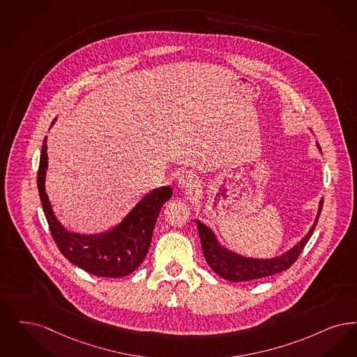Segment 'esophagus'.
<instances>
[{
    "label": "esophagus",
    "instance_id": "1",
    "mask_svg": "<svg viewBox=\"0 0 357 357\" xmlns=\"http://www.w3.org/2000/svg\"><path fill=\"white\" fill-rule=\"evenodd\" d=\"M177 185L184 192H192L195 188H197V185H199V178L190 172H183L178 176Z\"/></svg>",
    "mask_w": 357,
    "mask_h": 357
}]
</instances>
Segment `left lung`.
Masks as SVG:
<instances>
[{"label": "left lung", "instance_id": "8db88e82", "mask_svg": "<svg viewBox=\"0 0 357 357\" xmlns=\"http://www.w3.org/2000/svg\"><path fill=\"white\" fill-rule=\"evenodd\" d=\"M319 151L320 145L316 144ZM323 202L321 199L319 202V211L317 216L314 218L312 227L308 233L296 244L292 248L288 249L282 255H279L272 259H256V257H248L243 256L234 250L227 248L218 241V236L211 229L208 225H205L200 220H196L197 229L202 240V252L204 257L208 265L218 273L220 278L233 281V282H241V281H252V280L263 279L272 275L280 273L285 269H288L292 264L295 263L301 253V250L308 243L312 233L316 228V224L320 218L321 209H323Z\"/></svg>", "mask_w": 357, "mask_h": 357}]
</instances>
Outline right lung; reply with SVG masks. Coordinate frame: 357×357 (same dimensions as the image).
Segmentation results:
<instances>
[{
	"label": "right lung",
	"instance_id": "obj_1",
	"mask_svg": "<svg viewBox=\"0 0 357 357\" xmlns=\"http://www.w3.org/2000/svg\"><path fill=\"white\" fill-rule=\"evenodd\" d=\"M47 139L40 157L37 186L50 232L60 252L73 265L94 276L119 279L130 275L149 250L160 211L173 195L171 186H160L144 195L120 222L104 232H70L56 218L45 190Z\"/></svg>",
	"mask_w": 357,
	"mask_h": 357
}]
</instances>
